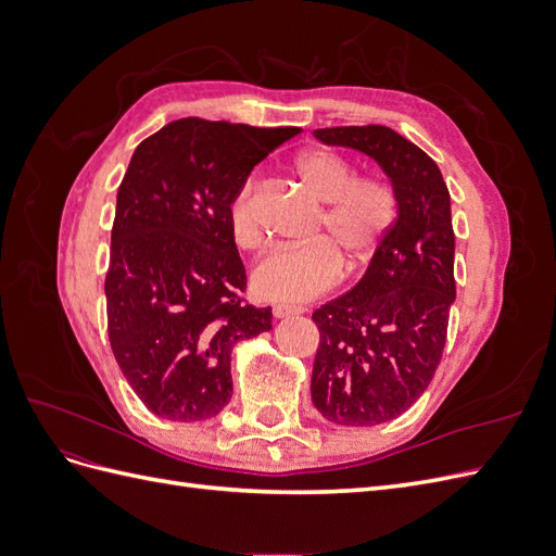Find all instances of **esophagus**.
<instances>
[{
  "instance_id": "34e87169",
  "label": "esophagus",
  "mask_w": 556,
  "mask_h": 556,
  "mask_svg": "<svg viewBox=\"0 0 556 556\" xmlns=\"http://www.w3.org/2000/svg\"><path fill=\"white\" fill-rule=\"evenodd\" d=\"M304 313V308H296V306H285V304H278L274 306V317H290V315H301Z\"/></svg>"
}]
</instances>
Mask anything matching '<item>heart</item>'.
<instances>
[{
  "mask_svg": "<svg viewBox=\"0 0 556 556\" xmlns=\"http://www.w3.org/2000/svg\"><path fill=\"white\" fill-rule=\"evenodd\" d=\"M304 190L327 206L317 237L308 245L276 248L252 268V290L266 301L301 304L333 288L341 268H357L374 255L396 217V197L380 178H357L345 157L327 148H315L294 164ZM229 229L239 248L252 250L262 241L255 211V182L245 180L229 201Z\"/></svg>",
  "mask_w": 556,
  "mask_h": 556,
  "instance_id": "heart-1",
  "label": "heart"
}]
</instances>
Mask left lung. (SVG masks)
Returning a JSON list of instances; mask_svg holds the SVG:
<instances>
[{
	"label": "left lung",
	"mask_w": 556,
	"mask_h": 556,
	"mask_svg": "<svg viewBox=\"0 0 556 556\" xmlns=\"http://www.w3.org/2000/svg\"><path fill=\"white\" fill-rule=\"evenodd\" d=\"M313 134L378 162L396 197V220L362 280L313 313L315 408L333 425L374 427L406 413L443 357L457 296L450 192L439 164L390 127Z\"/></svg>",
	"instance_id": "1"
}]
</instances>
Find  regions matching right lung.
Listing matches in <instances>:
<instances>
[{"label":"right lung","instance_id":"obj_1","mask_svg":"<svg viewBox=\"0 0 556 556\" xmlns=\"http://www.w3.org/2000/svg\"><path fill=\"white\" fill-rule=\"evenodd\" d=\"M296 127L174 121L134 150L117 190L106 274L113 357L150 413L215 417L231 399V350L271 329L243 301L229 201Z\"/></svg>","mask_w":556,"mask_h":556}]
</instances>
